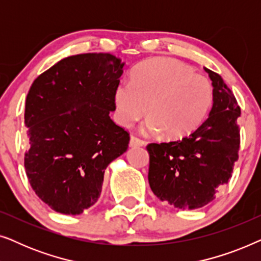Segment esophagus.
Masks as SVG:
<instances>
[{"label":"esophagus","mask_w":261,"mask_h":261,"mask_svg":"<svg viewBox=\"0 0 261 261\" xmlns=\"http://www.w3.org/2000/svg\"><path fill=\"white\" fill-rule=\"evenodd\" d=\"M129 145L130 146H144L146 145V141L142 140V139L135 137V135H132L130 137V141H129Z\"/></svg>","instance_id":"34e87169"}]
</instances>
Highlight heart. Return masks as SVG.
Wrapping results in <instances>:
<instances>
[{
    "mask_svg": "<svg viewBox=\"0 0 261 261\" xmlns=\"http://www.w3.org/2000/svg\"><path fill=\"white\" fill-rule=\"evenodd\" d=\"M210 81L172 58H153L138 65L132 80H121L114 90L117 122L129 127L148 114L144 130L164 132L181 139L203 123L212 108Z\"/></svg>",
    "mask_w": 261,
    "mask_h": 261,
    "instance_id": "b5f03b06",
    "label": "heart"
}]
</instances>
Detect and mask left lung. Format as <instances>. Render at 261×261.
<instances>
[{
	"label": "left lung",
	"instance_id": "1",
	"mask_svg": "<svg viewBox=\"0 0 261 261\" xmlns=\"http://www.w3.org/2000/svg\"><path fill=\"white\" fill-rule=\"evenodd\" d=\"M214 87L209 117L191 134L170 142H152L148 183L153 194L178 209L202 208L227 184L239 158L241 115L237 98L222 78L205 69Z\"/></svg>",
	"mask_w": 261,
	"mask_h": 261
}]
</instances>
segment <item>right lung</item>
<instances>
[{
	"instance_id": "obj_1",
	"label": "right lung",
	"mask_w": 261,
	"mask_h": 261,
	"mask_svg": "<svg viewBox=\"0 0 261 261\" xmlns=\"http://www.w3.org/2000/svg\"><path fill=\"white\" fill-rule=\"evenodd\" d=\"M123 64L110 53L62 59L28 91L24 169L33 191L57 213L78 215L101 195L106 167L127 151L129 133L110 119Z\"/></svg>"
}]
</instances>
